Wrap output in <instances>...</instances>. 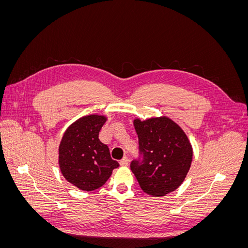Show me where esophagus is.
Wrapping results in <instances>:
<instances>
[{"instance_id": "esophagus-1", "label": "esophagus", "mask_w": 248, "mask_h": 248, "mask_svg": "<svg viewBox=\"0 0 248 248\" xmlns=\"http://www.w3.org/2000/svg\"><path fill=\"white\" fill-rule=\"evenodd\" d=\"M129 164V159L127 158V157L125 156V157H123V158L120 160V166H122V167H127Z\"/></svg>"}]
</instances>
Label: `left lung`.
Listing matches in <instances>:
<instances>
[{
	"label": "left lung",
	"mask_w": 248,
	"mask_h": 248,
	"mask_svg": "<svg viewBox=\"0 0 248 248\" xmlns=\"http://www.w3.org/2000/svg\"><path fill=\"white\" fill-rule=\"evenodd\" d=\"M140 157L130 163L142 191L163 197L182 184L192 160V147L185 132L168 117L133 121Z\"/></svg>",
	"instance_id": "1"
}]
</instances>
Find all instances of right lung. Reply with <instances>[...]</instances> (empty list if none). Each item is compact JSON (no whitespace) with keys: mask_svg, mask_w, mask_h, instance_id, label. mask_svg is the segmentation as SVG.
Listing matches in <instances>:
<instances>
[{"mask_svg":"<svg viewBox=\"0 0 248 248\" xmlns=\"http://www.w3.org/2000/svg\"><path fill=\"white\" fill-rule=\"evenodd\" d=\"M107 118L89 115L72 123L59 146V166L64 178L85 191L99 188L119 167L109 149L99 140V131Z\"/></svg>","mask_w":248,"mask_h":248,"instance_id":"add662e5","label":"right lung"}]
</instances>
